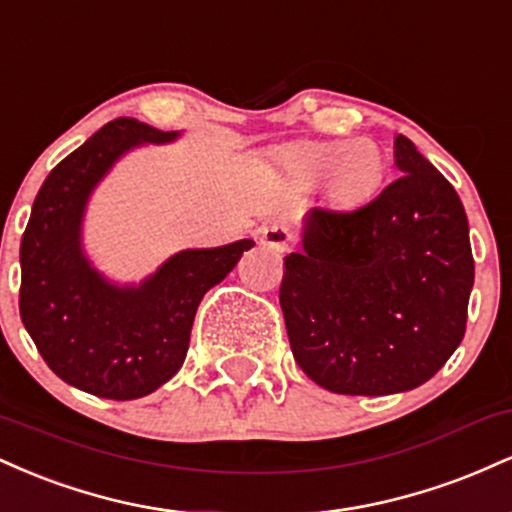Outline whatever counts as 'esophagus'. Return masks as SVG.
Wrapping results in <instances>:
<instances>
[{
    "instance_id": "34e87169",
    "label": "esophagus",
    "mask_w": 512,
    "mask_h": 512,
    "mask_svg": "<svg viewBox=\"0 0 512 512\" xmlns=\"http://www.w3.org/2000/svg\"><path fill=\"white\" fill-rule=\"evenodd\" d=\"M260 243L274 252H289L293 233L286 226H279V223H269L260 231Z\"/></svg>"
}]
</instances>
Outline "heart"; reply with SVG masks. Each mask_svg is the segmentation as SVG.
Segmentation results:
<instances>
[{
    "label": "heart",
    "mask_w": 512,
    "mask_h": 512,
    "mask_svg": "<svg viewBox=\"0 0 512 512\" xmlns=\"http://www.w3.org/2000/svg\"><path fill=\"white\" fill-rule=\"evenodd\" d=\"M284 168L293 180L313 187L322 178L342 199H361L375 190L383 175V156L368 139L354 142H310L286 151Z\"/></svg>",
    "instance_id": "heart-1"
}]
</instances>
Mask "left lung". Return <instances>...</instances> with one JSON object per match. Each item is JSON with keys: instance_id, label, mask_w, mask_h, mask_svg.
Instances as JSON below:
<instances>
[{"instance_id": "8db88e82", "label": "left lung", "mask_w": 512, "mask_h": 512, "mask_svg": "<svg viewBox=\"0 0 512 512\" xmlns=\"http://www.w3.org/2000/svg\"><path fill=\"white\" fill-rule=\"evenodd\" d=\"M402 175L351 211L310 209L303 250L284 257L279 303L296 363L337 395L424 385L464 337L474 284L455 187L395 137Z\"/></svg>"}]
</instances>
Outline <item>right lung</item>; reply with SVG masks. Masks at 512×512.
<instances>
[{
    "instance_id": "right-lung-1",
    "label": "right lung",
    "mask_w": 512,
    "mask_h": 512,
    "mask_svg": "<svg viewBox=\"0 0 512 512\" xmlns=\"http://www.w3.org/2000/svg\"><path fill=\"white\" fill-rule=\"evenodd\" d=\"M134 117H117L57 163L35 197L21 238L19 310L52 373L105 399H137L178 373L197 305L255 240L180 250L139 284H115L84 250L88 199L122 156L170 144Z\"/></svg>"
}]
</instances>
